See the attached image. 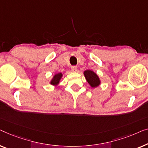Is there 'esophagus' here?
<instances>
[{"label": "esophagus", "instance_id": "1", "mask_svg": "<svg viewBox=\"0 0 148 148\" xmlns=\"http://www.w3.org/2000/svg\"><path fill=\"white\" fill-rule=\"evenodd\" d=\"M71 70L72 72H77V70H78V68H77V66H72Z\"/></svg>", "mask_w": 148, "mask_h": 148}]
</instances>
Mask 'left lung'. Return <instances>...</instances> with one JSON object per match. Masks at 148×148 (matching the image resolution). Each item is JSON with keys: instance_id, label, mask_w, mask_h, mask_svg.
I'll list each match as a JSON object with an SVG mask.
<instances>
[{"instance_id": "1", "label": "left lung", "mask_w": 148, "mask_h": 148, "mask_svg": "<svg viewBox=\"0 0 148 148\" xmlns=\"http://www.w3.org/2000/svg\"><path fill=\"white\" fill-rule=\"evenodd\" d=\"M84 75L86 81L92 88L99 86L101 84V80H100L98 75L92 70H85L84 72Z\"/></svg>"}]
</instances>
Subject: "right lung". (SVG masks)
Wrapping results in <instances>:
<instances>
[{
	"mask_svg": "<svg viewBox=\"0 0 148 148\" xmlns=\"http://www.w3.org/2000/svg\"><path fill=\"white\" fill-rule=\"evenodd\" d=\"M62 76H63V75H62L61 72H60V73H58V74H56L53 76V78L51 79L50 84L51 85H53V86H57V85L59 84V82H60V80H61Z\"/></svg>",
	"mask_w": 148,
	"mask_h": 148,
	"instance_id": "right-lung-1",
	"label": "right lung"
}]
</instances>
